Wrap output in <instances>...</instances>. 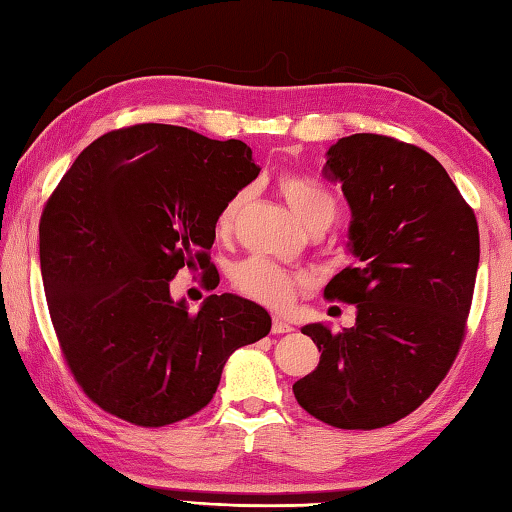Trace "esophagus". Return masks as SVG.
<instances>
[{
	"instance_id": "1",
	"label": "esophagus",
	"mask_w": 512,
	"mask_h": 512,
	"mask_svg": "<svg viewBox=\"0 0 512 512\" xmlns=\"http://www.w3.org/2000/svg\"><path fill=\"white\" fill-rule=\"evenodd\" d=\"M272 332H274V334H287V332H292V325H289L287 321H283V318L274 316V321H272Z\"/></svg>"
}]
</instances>
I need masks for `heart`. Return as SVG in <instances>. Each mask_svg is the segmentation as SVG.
Wrapping results in <instances>:
<instances>
[{
    "label": "heart",
    "instance_id": "b5f03b06",
    "mask_svg": "<svg viewBox=\"0 0 512 512\" xmlns=\"http://www.w3.org/2000/svg\"><path fill=\"white\" fill-rule=\"evenodd\" d=\"M278 189H281L287 205L292 207L294 214L301 218L305 227H310L318 220H330L334 218V198L330 191L318 185V182L296 176V173H285L278 180ZM247 202V189L236 191L234 196H229L223 207H220L216 216V234L229 236L234 231L236 220L240 216ZM234 283L240 292L247 294L254 301L269 305V307H283L292 301L296 294V287L303 281L289 269L281 267L274 260L263 256H252L240 263L234 269Z\"/></svg>",
    "mask_w": 512,
    "mask_h": 512
}]
</instances>
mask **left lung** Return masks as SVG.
Here are the masks:
<instances>
[{
	"mask_svg": "<svg viewBox=\"0 0 512 512\" xmlns=\"http://www.w3.org/2000/svg\"><path fill=\"white\" fill-rule=\"evenodd\" d=\"M323 176L350 205L354 256L325 296L356 305V323L339 334L301 327L321 361L294 383V397L334 428L374 430L417 410L455 361L479 229L446 169L414 144L354 133L327 149Z\"/></svg>",
	"mask_w": 512,
	"mask_h": 512,
	"instance_id": "obj_1",
	"label": "left lung"
}]
</instances>
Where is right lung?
Listing matches in <instances>:
<instances>
[{
	"instance_id": "right-lung-1",
	"label": "right lung",
	"mask_w": 512,
	"mask_h": 512,
	"mask_svg": "<svg viewBox=\"0 0 512 512\" xmlns=\"http://www.w3.org/2000/svg\"><path fill=\"white\" fill-rule=\"evenodd\" d=\"M240 140L173 124L104 133L66 171L40 223L48 312L86 397L144 428L169 426L216 394L238 347L272 330L265 307L211 294L173 301L182 267H209L216 216L258 176Z\"/></svg>"
}]
</instances>
